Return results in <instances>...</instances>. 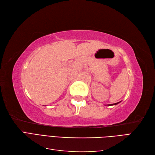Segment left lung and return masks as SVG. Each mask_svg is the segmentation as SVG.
I'll list each match as a JSON object with an SVG mask.
<instances>
[{
	"label": "left lung",
	"mask_w": 155,
	"mask_h": 155,
	"mask_svg": "<svg viewBox=\"0 0 155 155\" xmlns=\"http://www.w3.org/2000/svg\"><path fill=\"white\" fill-rule=\"evenodd\" d=\"M120 102H118V103H116V104H109V105H108V106H111V105H117V104H118Z\"/></svg>",
	"instance_id": "8db88e82"
}]
</instances>
